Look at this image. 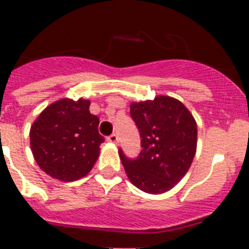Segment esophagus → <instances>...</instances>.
Here are the masks:
<instances>
[{
	"instance_id": "obj_1",
	"label": "esophagus",
	"mask_w": 249,
	"mask_h": 249,
	"mask_svg": "<svg viewBox=\"0 0 249 249\" xmlns=\"http://www.w3.org/2000/svg\"><path fill=\"white\" fill-rule=\"evenodd\" d=\"M107 141L111 142V143H117V142H119V136H117L116 133H112L111 136L107 137Z\"/></svg>"
}]
</instances>
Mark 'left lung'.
<instances>
[{
  "mask_svg": "<svg viewBox=\"0 0 249 249\" xmlns=\"http://www.w3.org/2000/svg\"><path fill=\"white\" fill-rule=\"evenodd\" d=\"M130 116L141 136L140 155L129 159L119 150L121 163L133 185L148 194L173 189L187 173L196 152V121L174 98L134 102Z\"/></svg>",
  "mask_w": 249,
  "mask_h": 249,
  "instance_id": "obj_1",
  "label": "left lung"
}]
</instances>
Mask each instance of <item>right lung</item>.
Here are the masks:
<instances>
[{
	"label": "right lung",
	"instance_id": "right-lung-1",
	"mask_svg": "<svg viewBox=\"0 0 249 249\" xmlns=\"http://www.w3.org/2000/svg\"><path fill=\"white\" fill-rule=\"evenodd\" d=\"M90 101L60 99L48 106L31 126V148L36 163L49 176L70 182L85 177L97 161L105 138Z\"/></svg>",
	"mask_w": 249,
	"mask_h": 249
}]
</instances>
